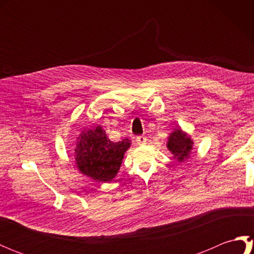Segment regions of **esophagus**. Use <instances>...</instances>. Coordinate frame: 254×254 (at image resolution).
<instances>
[{"label": "esophagus", "instance_id": "1", "mask_svg": "<svg viewBox=\"0 0 254 254\" xmlns=\"http://www.w3.org/2000/svg\"><path fill=\"white\" fill-rule=\"evenodd\" d=\"M135 141H136V143H137L138 145H144V144H146L147 138L145 137V136H143V135H141V136H137Z\"/></svg>", "mask_w": 254, "mask_h": 254}]
</instances>
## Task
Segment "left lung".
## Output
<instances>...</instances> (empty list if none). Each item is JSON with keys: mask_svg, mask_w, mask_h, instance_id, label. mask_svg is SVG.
Returning a JSON list of instances; mask_svg holds the SVG:
<instances>
[{"mask_svg": "<svg viewBox=\"0 0 254 254\" xmlns=\"http://www.w3.org/2000/svg\"><path fill=\"white\" fill-rule=\"evenodd\" d=\"M193 139L182 128L178 127L174 128L167 141V148L169 152L174 155V158L179 161V163H185V161L190 157L193 149Z\"/></svg>", "mask_w": 254, "mask_h": 254, "instance_id": "left-lung-1", "label": "left lung"}]
</instances>
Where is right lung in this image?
I'll return each mask as SVG.
<instances>
[{
    "label": "right lung",
    "instance_id": "right-lung-1",
    "mask_svg": "<svg viewBox=\"0 0 254 254\" xmlns=\"http://www.w3.org/2000/svg\"><path fill=\"white\" fill-rule=\"evenodd\" d=\"M131 141L112 142L101 126L84 128L75 141V166L80 174L98 182H110L118 175Z\"/></svg>",
    "mask_w": 254,
    "mask_h": 254
}]
</instances>
